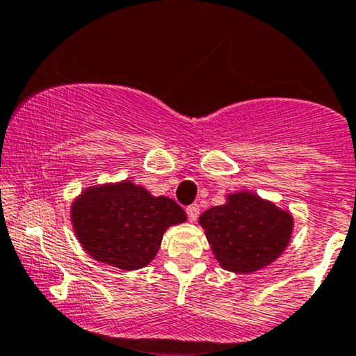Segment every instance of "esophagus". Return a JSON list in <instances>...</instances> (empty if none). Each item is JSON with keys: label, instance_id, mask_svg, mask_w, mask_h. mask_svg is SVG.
Listing matches in <instances>:
<instances>
[{"label": "esophagus", "instance_id": "1", "mask_svg": "<svg viewBox=\"0 0 356 356\" xmlns=\"http://www.w3.org/2000/svg\"><path fill=\"white\" fill-rule=\"evenodd\" d=\"M199 212H200L199 204H192L186 207V216H188L190 221H197V218H199Z\"/></svg>", "mask_w": 356, "mask_h": 356}]
</instances>
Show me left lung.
I'll use <instances>...</instances> for the list:
<instances>
[{"mask_svg": "<svg viewBox=\"0 0 356 356\" xmlns=\"http://www.w3.org/2000/svg\"><path fill=\"white\" fill-rule=\"evenodd\" d=\"M199 222L216 259L233 273H254L276 260L293 228L288 212L250 192L229 195L226 204L205 211Z\"/></svg>", "mask_w": 356, "mask_h": 356, "instance_id": "left-lung-1", "label": "left lung"}]
</instances>
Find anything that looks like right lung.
Masks as SVG:
<instances>
[{"mask_svg":"<svg viewBox=\"0 0 356 356\" xmlns=\"http://www.w3.org/2000/svg\"><path fill=\"white\" fill-rule=\"evenodd\" d=\"M185 219L175 200L130 181L89 188L72 207L73 228L89 255L124 270L147 266L168 226Z\"/></svg>","mask_w":356,"mask_h":356,"instance_id":"obj_1","label":"right lung"}]
</instances>
